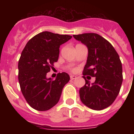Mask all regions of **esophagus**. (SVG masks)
I'll return each mask as SVG.
<instances>
[{
    "mask_svg": "<svg viewBox=\"0 0 134 134\" xmlns=\"http://www.w3.org/2000/svg\"><path fill=\"white\" fill-rule=\"evenodd\" d=\"M76 79V76H74V75H71L70 76V79L71 80H74V79Z\"/></svg>",
    "mask_w": 134,
    "mask_h": 134,
    "instance_id": "1",
    "label": "esophagus"
}]
</instances>
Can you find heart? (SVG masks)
<instances>
[{
  "label": "heart",
  "mask_w": 134,
  "mask_h": 134,
  "mask_svg": "<svg viewBox=\"0 0 134 134\" xmlns=\"http://www.w3.org/2000/svg\"><path fill=\"white\" fill-rule=\"evenodd\" d=\"M70 70L72 71V72H74V71L76 70V68H70Z\"/></svg>",
  "instance_id": "heart-1"
}]
</instances>
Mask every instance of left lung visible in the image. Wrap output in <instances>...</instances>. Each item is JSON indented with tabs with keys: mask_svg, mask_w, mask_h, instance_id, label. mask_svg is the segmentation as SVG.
Returning a JSON list of instances; mask_svg holds the SVG:
<instances>
[{
	"mask_svg": "<svg viewBox=\"0 0 134 134\" xmlns=\"http://www.w3.org/2000/svg\"><path fill=\"white\" fill-rule=\"evenodd\" d=\"M88 48V54L84 68L85 85L79 91L82 103L93 110H102L114 102L123 81L122 64L113 46L99 34L94 33L73 35ZM86 75L96 77L92 85Z\"/></svg>",
	"mask_w": 134,
	"mask_h": 134,
	"instance_id": "obj_1",
	"label": "left lung"
}]
</instances>
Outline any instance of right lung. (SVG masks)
<instances>
[{"mask_svg": "<svg viewBox=\"0 0 134 134\" xmlns=\"http://www.w3.org/2000/svg\"><path fill=\"white\" fill-rule=\"evenodd\" d=\"M71 38L68 35L41 32L29 40L22 51L18 64L19 82L26 101L34 109L47 111L60 100L69 75L58 73L52 80L46 74L58 60L60 45Z\"/></svg>", "mask_w": 134, "mask_h": 134, "instance_id": "add662e5", "label": "right lung"}]
</instances>
